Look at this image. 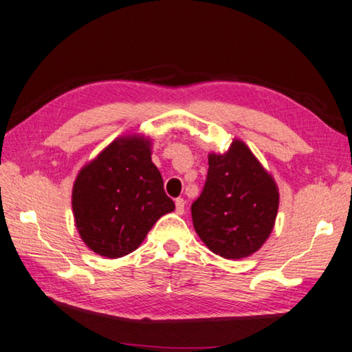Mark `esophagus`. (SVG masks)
Segmentation results:
<instances>
[{"instance_id": "1", "label": "esophagus", "mask_w": 352, "mask_h": 352, "mask_svg": "<svg viewBox=\"0 0 352 352\" xmlns=\"http://www.w3.org/2000/svg\"><path fill=\"white\" fill-rule=\"evenodd\" d=\"M184 206H186V201H184V198H177V200H175L177 214L182 215L184 212Z\"/></svg>"}]
</instances>
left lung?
Wrapping results in <instances>:
<instances>
[{
  "mask_svg": "<svg viewBox=\"0 0 352 352\" xmlns=\"http://www.w3.org/2000/svg\"><path fill=\"white\" fill-rule=\"evenodd\" d=\"M192 223L204 245L223 258L258 251L270 237L278 209V190L248 146L234 140L226 154H210Z\"/></svg>",
  "mask_w": 352,
  "mask_h": 352,
  "instance_id": "left-lung-1",
  "label": "left lung"
}]
</instances>
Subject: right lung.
<instances>
[{"label": "right lung", "instance_id": "add662e5", "mask_svg": "<svg viewBox=\"0 0 352 352\" xmlns=\"http://www.w3.org/2000/svg\"><path fill=\"white\" fill-rule=\"evenodd\" d=\"M149 146L144 137H121L76 177L75 225L98 255L118 258L135 251L160 217L175 209Z\"/></svg>", "mask_w": 352, "mask_h": 352}]
</instances>
